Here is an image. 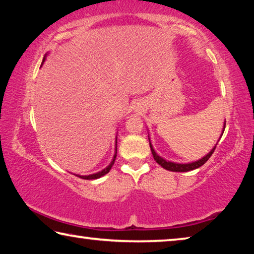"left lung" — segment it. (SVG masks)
<instances>
[{
  "mask_svg": "<svg viewBox=\"0 0 254 254\" xmlns=\"http://www.w3.org/2000/svg\"><path fill=\"white\" fill-rule=\"evenodd\" d=\"M224 130H225V123H224V127H223V131H222L221 136L223 135V133H224ZM149 144H150V149H151L153 159L156 160V162L159 163V165H160L162 168H165L166 170L176 171V173H186V171H190V170L199 168V167L203 166L204 163L208 160L210 156L213 154L215 148H216V145H215V147L212 150H210V151L207 154H206V156L198 159V160L192 161V162H188V163H179V162H173V161L166 160V159H163L161 156H159V154L156 152V150H154L153 147H152L151 141H150V137H149Z\"/></svg>",
  "mask_w": 254,
  "mask_h": 254,
  "instance_id": "left-lung-1",
  "label": "left lung"
}]
</instances>
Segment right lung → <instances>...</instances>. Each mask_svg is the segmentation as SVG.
Masks as SVG:
<instances>
[{"instance_id": "1", "label": "right lung", "mask_w": 254, "mask_h": 254, "mask_svg": "<svg viewBox=\"0 0 254 254\" xmlns=\"http://www.w3.org/2000/svg\"><path fill=\"white\" fill-rule=\"evenodd\" d=\"M45 60H46V56L44 57V60H42V64L41 65H44V63H45ZM115 152H114V156H113V159H112V161L110 162V165L106 167V168H104L103 170H101V171H98V173H96V174H92V175H87V176H80V175H77L78 176V177H80V178H83V179H97V178H101L102 176H104V175H106L107 173H109V171L111 170V168H112V166L114 165V161H115V158H117V153H118V136L115 137Z\"/></svg>"}]
</instances>
